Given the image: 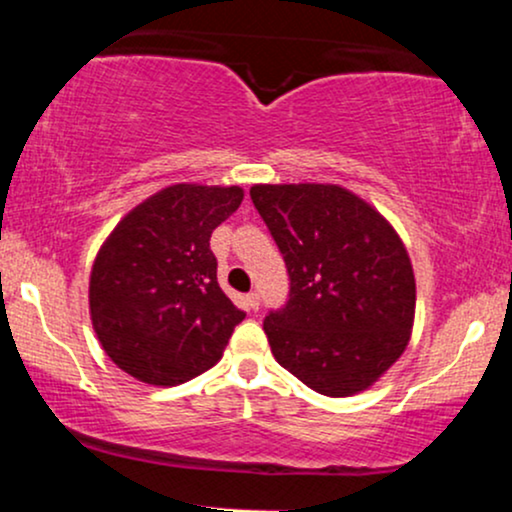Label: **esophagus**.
<instances>
[{"label": "esophagus", "mask_w": 512, "mask_h": 512, "mask_svg": "<svg viewBox=\"0 0 512 512\" xmlns=\"http://www.w3.org/2000/svg\"><path fill=\"white\" fill-rule=\"evenodd\" d=\"M245 303H248L250 310H257V308H260V296L252 291V293H248V296H245Z\"/></svg>", "instance_id": "obj_1"}]
</instances>
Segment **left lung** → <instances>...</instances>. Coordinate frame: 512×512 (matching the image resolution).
Returning <instances> with one entry per match:
<instances>
[{
  "mask_svg": "<svg viewBox=\"0 0 512 512\" xmlns=\"http://www.w3.org/2000/svg\"><path fill=\"white\" fill-rule=\"evenodd\" d=\"M289 269V301L264 320L279 366L310 390H368L407 349L416 281L409 252L373 204L342 185H252Z\"/></svg>",
  "mask_w": 512,
  "mask_h": 512,
  "instance_id": "obj_1",
  "label": "left lung"
}]
</instances>
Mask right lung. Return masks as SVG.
Here are the masks:
<instances>
[{"label":"right lung","instance_id":"obj_1","mask_svg":"<svg viewBox=\"0 0 512 512\" xmlns=\"http://www.w3.org/2000/svg\"><path fill=\"white\" fill-rule=\"evenodd\" d=\"M243 187L178 182L146 197L110 231L88 279L103 351L142 383L173 387L219 363L245 313L216 281L211 231Z\"/></svg>","mask_w":512,"mask_h":512}]
</instances>
